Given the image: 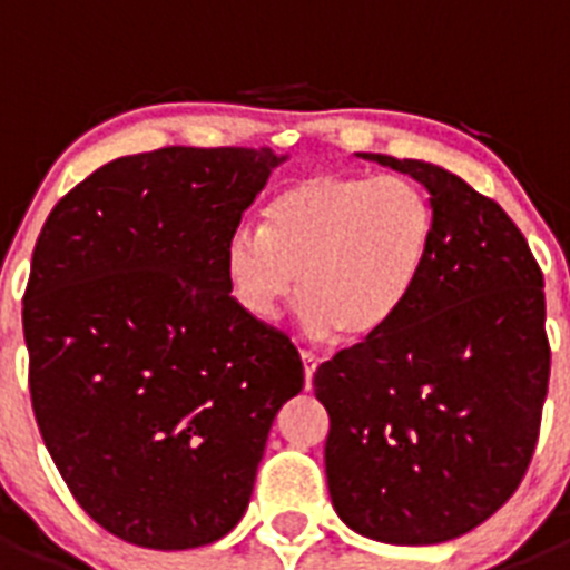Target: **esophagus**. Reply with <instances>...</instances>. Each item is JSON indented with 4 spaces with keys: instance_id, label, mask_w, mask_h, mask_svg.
I'll return each instance as SVG.
<instances>
[{
    "instance_id": "34e87169",
    "label": "esophagus",
    "mask_w": 570,
    "mask_h": 570,
    "mask_svg": "<svg viewBox=\"0 0 570 570\" xmlns=\"http://www.w3.org/2000/svg\"><path fill=\"white\" fill-rule=\"evenodd\" d=\"M302 367H305V391H311L316 367H320V360H316L314 354H308V351H302Z\"/></svg>"
}]
</instances>
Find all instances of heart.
<instances>
[{"instance_id":"1","label":"heart","mask_w":570,"mask_h":570,"mask_svg":"<svg viewBox=\"0 0 570 570\" xmlns=\"http://www.w3.org/2000/svg\"><path fill=\"white\" fill-rule=\"evenodd\" d=\"M434 245L428 196L402 176L311 174L271 199L265 225L225 239L223 276L245 316L271 322L296 294L314 340H374L425 274Z\"/></svg>"}]
</instances>
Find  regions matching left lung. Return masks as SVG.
<instances>
[{"instance_id": "1", "label": "left lung", "mask_w": 570, "mask_h": 570, "mask_svg": "<svg viewBox=\"0 0 570 570\" xmlns=\"http://www.w3.org/2000/svg\"><path fill=\"white\" fill-rule=\"evenodd\" d=\"M431 194L434 245L394 322L314 374L347 528L391 546L462 537L520 488L551 376L546 282L500 205L440 165L362 154Z\"/></svg>"}]
</instances>
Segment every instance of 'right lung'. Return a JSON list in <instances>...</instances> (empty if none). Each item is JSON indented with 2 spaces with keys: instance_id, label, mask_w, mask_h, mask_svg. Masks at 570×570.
I'll return each instance as SVG.
<instances>
[{
  "instance_id": "1",
  "label": "right lung",
  "mask_w": 570,
  "mask_h": 570,
  "mask_svg": "<svg viewBox=\"0 0 570 570\" xmlns=\"http://www.w3.org/2000/svg\"><path fill=\"white\" fill-rule=\"evenodd\" d=\"M271 148H159L65 194L24 288L30 402L90 520L156 551L242 520L274 416L305 385L282 331L236 308L223 248Z\"/></svg>"
}]
</instances>
